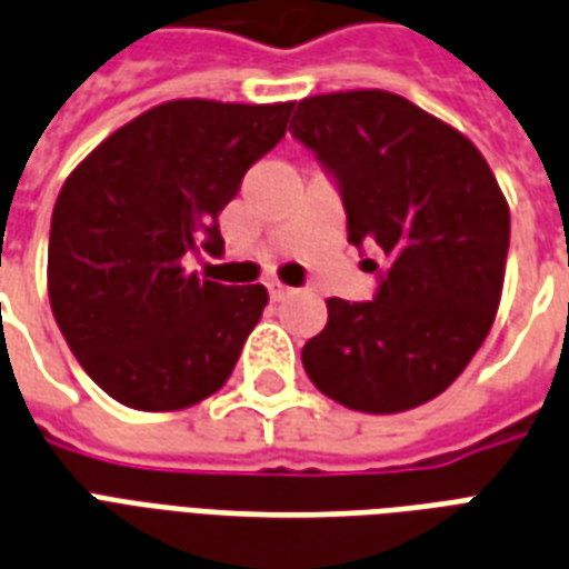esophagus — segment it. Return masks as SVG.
Returning a JSON list of instances; mask_svg holds the SVG:
<instances>
[{"instance_id":"esophagus-1","label":"esophagus","mask_w":569,"mask_h":569,"mask_svg":"<svg viewBox=\"0 0 569 569\" xmlns=\"http://www.w3.org/2000/svg\"><path fill=\"white\" fill-rule=\"evenodd\" d=\"M269 297L276 302L284 300V297H290V288L288 284H281V281H272V284H269Z\"/></svg>"}]
</instances>
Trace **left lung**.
<instances>
[{"label":"left lung","mask_w":569,"mask_h":569,"mask_svg":"<svg viewBox=\"0 0 569 569\" xmlns=\"http://www.w3.org/2000/svg\"><path fill=\"white\" fill-rule=\"evenodd\" d=\"M290 132L342 190L348 242L385 257L376 300H327L302 367L355 412L416 409L467 370L495 325L509 251L503 190L463 132L388 90L306 97Z\"/></svg>","instance_id":"obj_1"}]
</instances>
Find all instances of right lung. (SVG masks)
Returning <instances> with one entry per match:
<instances>
[{"instance_id":"right-lung-1","label":"right lung","mask_w":569,"mask_h":569,"mask_svg":"<svg viewBox=\"0 0 569 569\" xmlns=\"http://www.w3.org/2000/svg\"><path fill=\"white\" fill-rule=\"evenodd\" d=\"M290 102L172 99L87 153L57 197L48 297L78 363L118 403L176 412L221 391L269 302L184 269L221 254L218 214L281 142Z\"/></svg>"}]
</instances>
